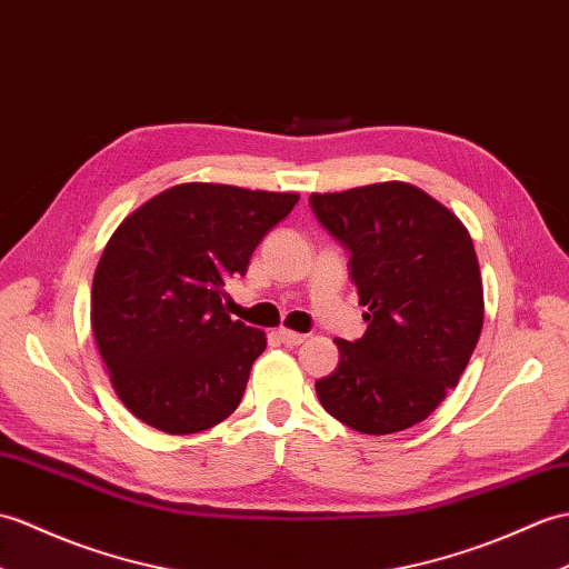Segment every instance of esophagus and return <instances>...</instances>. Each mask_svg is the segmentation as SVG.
Instances as JSON below:
<instances>
[{
	"label": "esophagus",
	"instance_id": "obj_1",
	"mask_svg": "<svg viewBox=\"0 0 569 569\" xmlns=\"http://www.w3.org/2000/svg\"><path fill=\"white\" fill-rule=\"evenodd\" d=\"M279 339L286 347H300L302 341H306V335L293 332V329H279Z\"/></svg>",
	"mask_w": 569,
	"mask_h": 569
}]
</instances>
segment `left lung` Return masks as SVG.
Instances as JSON below:
<instances>
[{
    "instance_id": "left-lung-1",
    "label": "left lung",
    "mask_w": 569,
    "mask_h": 569,
    "mask_svg": "<svg viewBox=\"0 0 569 569\" xmlns=\"http://www.w3.org/2000/svg\"><path fill=\"white\" fill-rule=\"evenodd\" d=\"M317 222L349 252L366 335L337 339L339 366L315 382L322 407L361 433L425 421L458 386L482 332V279L468 230L402 181L312 193Z\"/></svg>"
}]
</instances>
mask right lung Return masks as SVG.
<instances>
[{
  "label": "right lung",
  "instance_id": "right-lung-1",
  "mask_svg": "<svg viewBox=\"0 0 569 569\" xmlns=\"http://www.w3.org/2000/svg\"><path fill=\"white\" fill-rule=\"evenodd\" d=\"M296 203L179 183L118 224L91 283V329L113 390L144 425L196 433L240 405L267 337L224 312V283Z\"/></svg>",
  "mask_w": 569,
  "mask_h": 569
}]
</instances>
